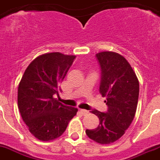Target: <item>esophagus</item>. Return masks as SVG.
Masks as SVG:
<instances>
[{
	"mask_svg": "<svg viewBox=\"0 0 160 160\" xmlns=\"http://www.w3.org/2000/svg\"><path fill=\"white\" fill-rule=\"evenodd\" d=\"M80 113H81L82 115H86V114H88V110H86V109H80Z\"/></svg>",
	"mask_w": 160,
	"mask_h": 160,
	"instance_id": "esophagus-1",
	"label": "esophagus"
}]
</instances>
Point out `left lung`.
Returning <instances> with one entry per match:
<instances>
[{
  "mask_svg": "<svg viewBox=\"0 0 160 160\" xmlns=\"http://www.w3.org/2000/svg\"><path fill=\"white\" fill-rule=\"evenodd\" d=\"M101 71L100 93L106 97L108 111L92 109L99 126L86 130L88 137L101 144H110L125 134L134 119L138 105L139 83L135 72L122 55L113 51L96 55Z\"/></svg>",
  "mask_w": 160,
  "mask_h": 160,
  "instance_id": "left-lung-1",
  "label": "left lung"
}]
</instances>
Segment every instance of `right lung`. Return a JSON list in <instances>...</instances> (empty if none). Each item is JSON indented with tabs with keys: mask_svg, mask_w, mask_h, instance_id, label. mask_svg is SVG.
I'll return each mask as SVG.
<instances>
[{
	"mask_svg": "<svg viewBox=\"0 0 160 160\" xmlns=\"http://www.w3.org/2000/svg\"><path fill=\"white\" fill-rule=\"evenodd\" d=\"M76 56L59 52L39 55L29 64L18 90L22 120L36 138L51 141L60 137L78 109L59 102L60 84Z\"/></svg>",
	"mask_w": 160,
	"mask_h": 160,
	"instance_id": "add662e5",
	"label": "right lung"
}]
</instances>
